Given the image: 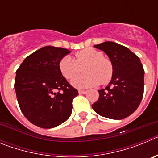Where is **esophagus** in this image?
Wrapping results in <instances>:
<instances>
[{"instance_id": "1", "label": "esophagus", "mask_w": 158, "mask_h": 158, "mask_svg": "<svg viewBox=\"0 0 158 158\" xmlns=\"http://www.w3.org/2000/svg\"><path fill=\"white\" fill-rule=\"evenodd\" d=\"M78 93H79V94H85V93H87V91H85V90H81V89H79V90H78Z\"/></svg>"}]
</instances>
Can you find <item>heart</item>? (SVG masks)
<instances>
[{
  "label": "heart",
  "mask_w": 158,
  "mask_h": 158,
  "mask_svg": "<svg viewBox=\"0 0 158 158\" xmlns=\"http://www.w3.org/2000/svg\"><path fill=\"white\" fill-rule=\"evenodd\" d=\"M85 65L86 66H84ZM84 66L85 75L75 77ZM58 68L62 76L70 80L73 86L79 89L93 87L99 84L106 85L114 75V65L109 58L94 48H86L75 53V59L66 55L61 58Z\"/></svg>",
  "instance_id": "1"
}]
</instances>
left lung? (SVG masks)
<instances>
[{"mask_svg":"<svg viewBox=\"0 0 158 158\" xmlns=\"http://www.w3.org/2000/svg\"><path fill=\"white\" fill-rule=\"evenodd\" d=\"M104 51L114 65L108 86L99 90V99L92 105L101 116L123 119L139 107L144 93V69L140 59L127 47L113 42L94 46Z\"/></svg>","mask_w":158,"mask_h":158,"instance_id":"8db88e82","label":"left lung"}]
</instances>
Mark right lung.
Returning <instances> with one entry per match:
<instances>
[{"label": "right lung", "mask_w": 158, "mask_h": 158, "mask_svg": "<svg viewBox=\"0 0 158 158\" xmlns=\"http://www.w3.org/2000/svg\"><path fill=\"white\" fill-rule=\"evenodd\" d=\"M69 52L61 47H42L25 58L16 70L14 87L19 108L35 126L55 127L70 116L78 91L58 68L61 58Z\"/></svg>", "instance_id": "1"}]
</instances>
